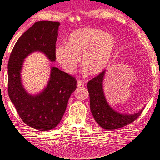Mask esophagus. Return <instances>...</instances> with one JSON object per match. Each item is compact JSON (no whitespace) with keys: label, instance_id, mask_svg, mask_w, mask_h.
I'll use <instances>...</instances> for the list:
<instances>
[{"label":"esophagus","instance_id":"esophagus-1","mask_svg":"<svg viewBox=\"0 0 160 160\" xmlns=\"http://www.w3.org/2000/svg\"><path fill=\"white\" fill-rule=\"evenodd\" d=\"M77 87H81V86H83V82H82V81H78L77 83Z\"/></svg>","mask_w":160,"mask_h":160}]
</instances>
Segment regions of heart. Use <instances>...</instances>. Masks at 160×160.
I'll use <instances>...</instances> for the list:
<instances>
[{
  "label": "heart",
  "instance_id": "1",
  "mask_svg": "<svg viewBox=\"0 0 160 160\" xmlns=\"http://www.w3.org/2000/svg\"><path fill=\"white\" fill-rule=\"evenodd\" d=\"M116 40L109 33L98 28H82L73 32L67 44L56 47L57 62L68 74H72L79 64L90 74H101L108 66L116 48Z\"/></svg>",
  "mask_w": 160,
  "mask_h": 160
}]
</instances>
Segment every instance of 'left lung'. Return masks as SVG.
<instances>
[{
    "label": "left lung",
    "mask_w": 160,
    "mask_h": 160,
    "mask_svg": "<svg viewBox=\"0 0 160 160\" xmlns=\"http://www.w3.org/2000/svg\"><path fill=\"white\" fill-rule=\"evenodd\" d=\"M106 71L88 82L90 96V109L93 118L100 126L106 130H116L124 127L137 119L144 108L135 113L126 114L116 111L110 106L105 96L103 81Z\"/></svg>",
    "instance_id": "obj_1"
}]
</instances>
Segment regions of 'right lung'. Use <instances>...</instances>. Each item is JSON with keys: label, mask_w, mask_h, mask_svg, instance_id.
I'll return each instance as SVG.
<instances>
[{"label": "right lung", "mask_w": 160, "mask_h": 160, "mask_svg": "<svg viewBox=\"0 0 160 160\" xmlns=\"http://www.w3.org/2000/svg\"><path fill=\"white\" fill-rule=\"evenodd\" d=\"M59 25V22L53 21L35 22L18 39L8 64L10 101L22 121L40 131H48L59 123L70 96L77 88V81L51 66L48 84L40 92L32 95L22 85L21 72L25 59L33 52H40L49 61H55L54 50Z\"/></svg>", "instance_id": "add662e5"}]
</instances>
